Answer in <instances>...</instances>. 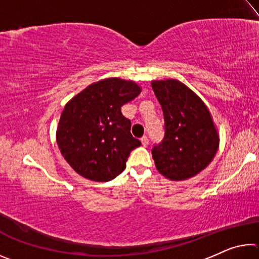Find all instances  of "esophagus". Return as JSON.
<instances>
[{"label":"esophagus","instance_id":"34e87169","mask_svg":"<svg viewBox=\"0 0 259 259\" xmlns=\"http://www.w3.org/2000/svg\"><path fill=\"white\" fill-rule=\"evenodd\" d=\"M140 142H142V145L143 146H147L148 145V138L146 137V136H144V137H142V139H140Z\"/></svg>","mask_w":259,"mask_h":259}]
</instances>
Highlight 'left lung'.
Instances as JSON below:
<instances>
[{
    "mask_svg": "<svg viewBox=\"0 0 259 259\" xmlns=\"http://www.w3.org/2000/svg\"><path fill=\"white\" fill-rule=\"evenodd\" d=\"M151 84L164 116V138L152 148L155 166L170 181H186L216 155V125L207 105L183 82L168 78Z\"/></svg>",
    "mask_w": 259,
    "mask_h": 259,
    "instance_id": "left-lung-1",
    "label": "left lung"
}]
</instances>
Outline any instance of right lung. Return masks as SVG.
Masks as SVG:
<instances>
[{
  "label": "right lung",
  "mask_w": 259,
  "mask_h": 259,
  "mask_svg": "<svg viewBox=\"0 0 259 259\" xmlns=\"http://www.w3.org/2000/svg\"><path fill=\"white\" fill-rule=\"evenodd\" d=\"M134 81L109 77L88 85L61 112L56 139L61 155L82 177L108 182L125 169L130 152L142 145L121 113L140 94Z\"/></svg>",
  "instance_id": "right-lung-1"
}]
</instances>
